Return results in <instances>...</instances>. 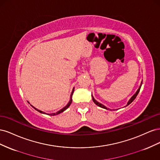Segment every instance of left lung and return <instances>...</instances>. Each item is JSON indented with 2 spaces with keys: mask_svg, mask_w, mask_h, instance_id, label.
Segmentation results:
<instances>
[{
  "mask_svg": "<svg viewBox=\"0 0 160 160\" xmlns=\"http://www.w3.org/2000/svg\"><path fill=\"white\" fill-rule=\"evenodd\" d=\"M142 82H141V84H140V85H139V88H138V89L137 90V91L135 92V93L132 97V98H130V99L128 101V103H127V105L126 106H128V105H129L132 102H133V101L135 99V98H136L137 97V95H138V94L139 93V90H140V89H141V87H142ZM91 96H92V100H93V102L98 105V106H99V107H100V108H103V109H109V108H108L107 107H105V106L104 105H103V104H101V103H99L98 101H96L95 99H94V98H93V96L91 95Z\"/></svg>",
  "mask_w": 160,
  "mask_h": 160,
  "instance_id": "8db88e82",
  "label": "left lung"
}]
</instances>
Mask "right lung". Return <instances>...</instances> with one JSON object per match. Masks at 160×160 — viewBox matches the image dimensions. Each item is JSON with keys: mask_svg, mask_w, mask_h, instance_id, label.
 <instances>
[{"mask_svg": "<svg viewBox=\"0 0 160 160\" xmlns=\"http://www.w3.org/2000/svg\"><path fill=\"white\" fill-rule=\"evenodd\" d=\"M74 88H73V89H72V92H71V96H70V100H69V103L67 104V105L65 106V107H64L63 108H62L61 110H59V111H58L57 112H56V113H45V112H43V111H41V110H38V109H37V108H35V107H34V106H32V105H31L32 107L35 109V110H37V111H38V112H40V113H43V114H47V115H51V116H54V115H58V114H60L61 113H62V112H63L64 111H65L67 108H68L69 106H70V105L71 104V103H72V93H73V92H74Z\"/></svg>", "mask_w": 160, "mask_h": 160, "instance_id": "obj_1", "label": "right lung"}]
</instances>
